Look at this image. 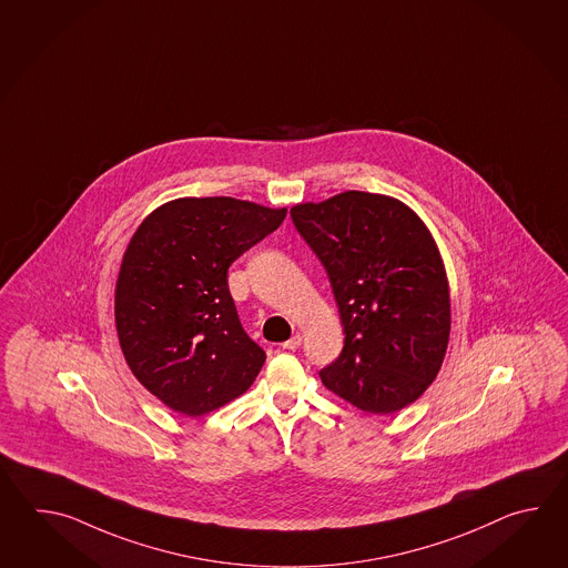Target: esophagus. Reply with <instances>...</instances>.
<instances>
[{
	"mask_svg": "<svg viewBox=\"0 0 568 568\" xmlns=\"http://www.w3.org/2000/svg\"><path fill=\"white\" fill-rule=\"evenodd\" d=\"M302 345V335L301 333H296L294 337L288 338L286 343H282V349L296 351Z\"/></svg>",
	"mask_w": 568,
	"mask_h": 568,
	"instance_id": "34e87169",
	"label": "esophagus"
}]
</instances>
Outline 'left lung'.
Here are the masks:
<instances>
[{
	"label": "left lung",
	"instance_id": "8db88e82",
	"mask_svg": "<svg viewBox=\"0 0 568 568\" xmlns=\"http://www.w3.org/2000/svg\"><path fill=\"white\" fill-rule=\"evenodd\" d=\"M325 266L345 345L321 379L369 414H392L435 382L450 335L447 272L410 206L386 194L345 191L290 209Z\"/></svg>",
	"mask_w": 568,
	"mask_h": 568
}]
</instances>
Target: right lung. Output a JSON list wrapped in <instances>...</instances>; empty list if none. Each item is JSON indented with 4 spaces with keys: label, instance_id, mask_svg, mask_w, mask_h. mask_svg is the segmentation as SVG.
<instances>
[{
    "label": "right lung",
    "instance_id": "obj_1",
    "mask_svg": "<svg viewBox=\"0 0 568 568\" xmlns=\"http://www.w3.org/2000/svg\"><path fill=\"white\" fill-rule=\"evenodd\" d=\"M286 213L184 196L133 233L115 284V328L135 379L172 410L203 416L254 384L266 353L243 331L227 270Z\"/></svg>",
    "mask_w": 568,
    "mask_h": 568
}]
</instances>
